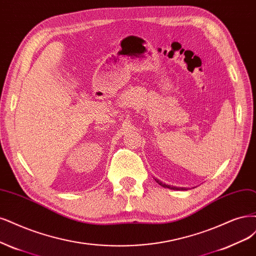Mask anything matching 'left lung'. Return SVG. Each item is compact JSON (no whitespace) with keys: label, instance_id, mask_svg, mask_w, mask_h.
<instances>
[{"label":"left lung","instance_id":"obj_1","mask_svg":"<svg viewBox=\"0 0 256 256\" xmlns=\"http://www.w3.org/2000/svg\"><path fill=\"white\" fill-rule=\"evenodd\" d=\"M156 180V182L158 183V184H160L161 186H163V188H170V190H186V188H177V186H170V185H168V184H165V183H163V182H161L160 180L158 179H154Z\"/></svg>","mask_w":256,"mask_h":256}]
</instances>
